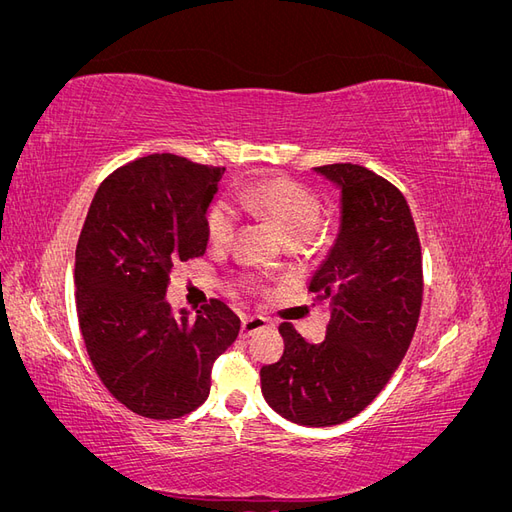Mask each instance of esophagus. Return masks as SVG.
Segmentation results:
<instances>
[{"mask_svg": "<svg viewBox=\"0 0 512 512\" xmlns=\"http://www.w3.org/2000/svg\"><path fill=\"white\" fill-rule=\"evenodd\" d=\"M269 327V320L262 318V316H252V318H243L241 322V337H250L262 329Z\"/></svg>", "mask_w": 512, "mask_h": 512, "instance_id": "34e87169", "label": "esophagus"}]
</instances>
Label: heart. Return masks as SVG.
<instances>
[{
  "instance_id": "obj_1",
  "label": "heart",
  "mask_w": 512,
  "mask_h": 512,
  "mask_svg": "<svg viewBox=\"0 0 512 512\" xmlns=\"http://www.w3.org/2000/svg\"><path fill=\"white\" fill-rule=\"evenodd\" d=\"M235 203L254 218L271 222L282 232L288 245L309 243L322 228L320 196L290 177H267L245 185L235 192ZM205 228L207 239L215 250H224L237 235L235 215L224 203H213L209 207ZM243 284L250 290L262 288L254 275H245Z\"/></svg>"
}]
</instances>
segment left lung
Returning <instances> with one entry per match:
<instances>
[{"label":"left lung","instance_id":"8db88e82","mask_svg":"<svg viewBox=\"0 0 512 512\" xmlns=\"http://www.w3.org/2000/svg\"><path fill=\"white\" fill-rule=\"evenodd\" d=\"M342 188V230L314 275L331 305L314 346L280 324L282 359L260 369L262 395L288 421L333 427L378 397L404 359L423 305V256L410 207L391 181L359 164L316 166Z\"/></svg>","mask_w":512,"mask_h":512}]
</instances>
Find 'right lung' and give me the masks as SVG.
Here are the masks:
<instances>
[{
    "instance_id": "right-lung-1",
    "label": "right lung",
    "mask_w": 512,
    "mask_h": 512,
    "mask_svg": "<svg viewBox=\"0 0 512 512\" xmlns=\"http://www.w3.org/2000/svg\"><path fill=\"white\" fill-rule=\"evenodd\" d=\"M224 166L151 153L108 175L76 243V316L98 378L119 404L170 421L205 404L211 369L241 320L211 299L192 320L164 301L170 273L207 250V207Z\"/></svg>"
}]
</instances>
